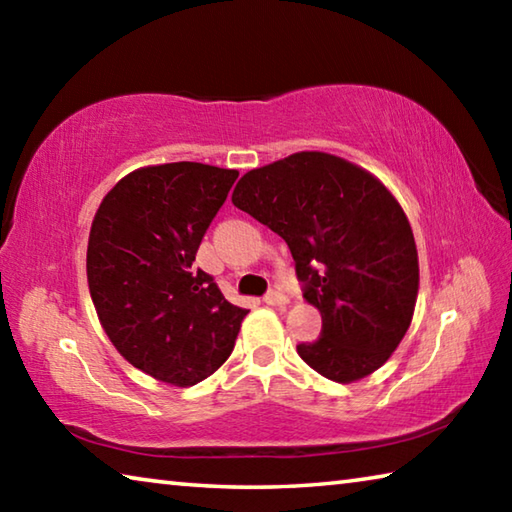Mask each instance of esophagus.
<instances>
[{
	"instance_id": "34e87169",
	"label": "esophagus",
	"mask_w": 512,
	"mask_h": 512,
	"mask_svg": "<svg viewBox=\"0 0 512 512\" xmlns=\"http://www.w3.org/2000/svg\"><path fill=\"white\" fill-rule=\"evenodd\" d=\"M264 302H266V305H271V307H284V305H289V298L284 296L282 291L273 289V291H268V293H266V296H264Z\"/></svg>"
}]
</instances>
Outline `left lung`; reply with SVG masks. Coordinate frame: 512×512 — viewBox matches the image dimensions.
I'll list each match as a JSON object with an SVG mask.
<instances>
[{"label":"left lung","mask_w":512,"mask_h":512,"mask_svg":"<svg viewBox=\"0 0 512 512\" xmlns=\"http://www.w3.org/2000/svg\"><path fill=\"white\" fill-rule=\"evenodd\" d=\"M232 203L277 232L293 255L302 296L323 316L298 354L350 384L384 366L411 325L420 268L395 196L366 169L300 151L239 180Z\"/></svg>","instance_id":"obj_1"}]
</instances>
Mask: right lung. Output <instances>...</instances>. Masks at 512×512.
I'll list each match as a JSON object with an SVG mask.
<instances>
[{
	"mask_svg": "<svg viewBox=\"0 0 512 512\" xmlns=\"http://www.w3.org/2000/svg\"><path fill=\"white\" fill-rule=\"evenodd\" d=\"M237 176L201 162L142 167L121 178L94 214V309L121 357L164 384L194 386L219 370L248 314L194 268Z\"/></svg>",
	"mask_w": 512,
	"mask_h": 512,
	"instance_id": "add662e5",
	"label": "right lung"
}]
</instances>
